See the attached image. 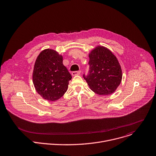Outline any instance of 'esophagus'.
<instances>
[{
  "instance_id": "34e87169",
  "label": "esophagus",
  "mask_w": 156,
  "mask_h": 156,
  "mask_svg": "<svg viewBox=\"0 0 156 156\" xmlns=\"http://www.w3.org/2000/svg\"><path fill=\"white\" fill-rule=\"evenodd\" d=\"M81 73V71H74L72 72V75L73 76H75V75H79Z\"/></svg>"
}]
</instances>
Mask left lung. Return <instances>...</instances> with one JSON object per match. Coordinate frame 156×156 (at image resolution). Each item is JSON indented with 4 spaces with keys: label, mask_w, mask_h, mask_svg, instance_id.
<instances>
[{
    "label": "left lung",
    "mask_w": 156,
    "mask_h": 156,
    "mask_svg": "<svg viewBox=\"0 0 156 156\" xmlns=\"http://www.w3.org/2000/svg\"><path fill=\"white\" fill-rule=\"evenodd\" d=\"M89 70L83 75L90 89L100 95H110L119 86L122 70L116 56L103 46H97L89 55Z\"/></svg>",
    "instance_id": "8db88e82"
}]
</instances>
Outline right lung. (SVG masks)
Wrapping results in <instances>:
<instances>
[{
  "label": "right lung",
  "instance_id": "obj_1",
  "mask_svg": "<svg viewBox=\"0 0 156 156\" xmlns=\"http://www.w3.org/2000/svg\"><path fill=\"white\" fill-rule=\"evenodd\" d=\"M62 56L47 49L37 57L33 72V83L37 92L44 99L56 101L66 92L72 75L63 65Z\"/></svg>",
  "mask_w": 156,
  "mask_h": 156
}]
</instances>
